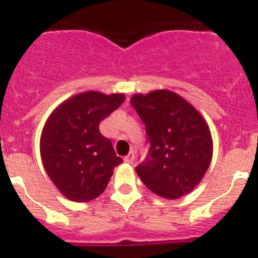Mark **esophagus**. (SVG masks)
<instances>
[{"label":"esophagus","instance_id":"34e87169","mask_svg":"<svg viewBox=\"0 0 258 258\" xmlns=\"http://www.w3.org/2000/svg\"><path fill=\"white\" fill-rule=\"evenodd\" d=\"M124 161L126 164H132L134 161V154L133 152H129V154L126 155V156L124 157Z\"/></svg>","mask_w":258,"mask_h":258}]
</instances>
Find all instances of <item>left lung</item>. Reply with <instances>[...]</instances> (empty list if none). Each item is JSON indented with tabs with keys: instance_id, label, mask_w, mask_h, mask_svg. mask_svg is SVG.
I'll list each match as a JSON object with an SVG mask.
<instances>
[{
	"instance_id": "obj_1",
	"label": "left lung",
	"mask_w": 258,
	"mask_h": 258,
	"mask_svg": "<svg viewBox=\"0 0 258 258\" xmlns=\"http://www.w3.org/2000/svg\"><path fill=\"white\" fill-rule=\"evenodd\" d=\"M149 136V156L136 168L154 194L178 199L197 187L208 170L213 140L206 118L190 102L168 89L131 98Z\"/></svg>"
}]
</instances>
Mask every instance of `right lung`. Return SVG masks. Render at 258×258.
Returning a JSON list of instances; mask_svg holds the SVG:
<instances>
[{
  "label": "right lung",
  "instance_id": "obj_1",
  "mask_svg": "<svg viewBox=\"0 0 258 258\" xmlns=\"http://www.w3.org/2000/svg\"><path fill=\"white\" fill-rule=\"evenodd\" d=\"M125 94L79 93L56 107L40 138L41 160L59 192L76 203L95 199L106 190L113 168L122 163L99 122L117 109Z\"/></svg>",
  "mask_w": 258,
  "mask_h": 258
}]
</instances>
